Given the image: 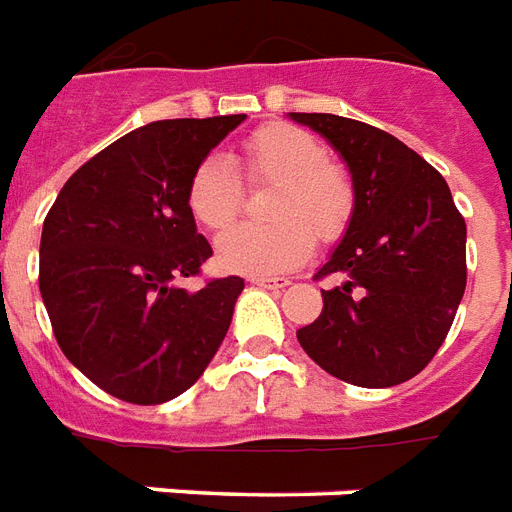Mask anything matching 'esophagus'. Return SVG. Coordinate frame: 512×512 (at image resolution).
I'll return each instance as SVG.
<instances>
[{
	"mask_svg": "<svg viewBox=\"0 0 512 512\" xmlns=\"http://www.w3.org/2000/svg\"><path fill=\"white\" fill-rule=\"evenodd\" d=\"M252 282L260 284V287H268V290H284L290 279H284V276H252Z\"/></svg>",
	"mask_w": 512,
	"mask_h": 512,
	"instance_id": "1",
	"label": "esophagus"
}]
</instances>
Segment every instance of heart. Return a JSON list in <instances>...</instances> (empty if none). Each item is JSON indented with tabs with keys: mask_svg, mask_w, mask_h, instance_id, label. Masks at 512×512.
I'll use <instances>...</instances> for the list:
<instances>
[{
	"mask_svg": "<svg viewBox=\"0 0 512 512\" xmlns=\"http://www.w3.org/2000/svg\"><path fill=\"white\" fill-rule=\"evenodd\" d=\"M249 185H276L268 201L271 225H239L217 244L222 268L273 273L295 268L311 255L314 236L335 241L349 228L357 193L349 171L330 161L327 147L306 128L265 123L241 144ZM244 206L239 174L222 158H206L187 182V209L206 230L230 228Z\"/></svg>",
	"mask_w": 512,
	"mask_h": 512,
	"instance_id": "obj_1",
	"label": "heart"
}]
</instances>
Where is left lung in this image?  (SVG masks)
<instances>
[{
    "mask_svg": "<svg viewBox=\"0 0 512 512\" xmlns=\"http://www.w3.org/2000/svg\"><path fill=\"white\" fill-rule=\"evenodd\" d=\"M349 163L357 204L319 273L322 314L300 327L311 360L346 384H403L427 368L467 284V225L446 179L397 136L351 117L292 112Z\"/></svg>",
    "mask_w": 512,
    "mask_h": 512,
    "instance_id": "left-lung-1",
    "label": "left lung"
}]
</instances>
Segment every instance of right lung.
<instances>
[{"label":"right lung","instance_id":"1","mask_svg":"<svg viewBox=\"0 0 512 512\" xmlns=\"http://www.w3.org/2000/svg\"><path fill=\"white\" fill-rule=\"evenodd\" d=\"M244 115L158 120L120 136L66 179L39 241V292L66 360L134 405L174 400L228 333L241 276L187 292L212 257L187 182Z\"/></svg>","mask_w":512,"mask_h":512}]
</instances>
